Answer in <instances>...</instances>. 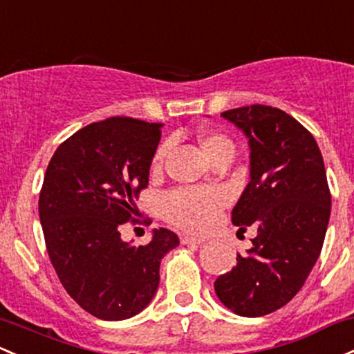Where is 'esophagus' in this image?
Segmentation results:
<instances>
[{
  "instance_id": "34e87169",
  "label": "esophagus",
  "mask_w": 354,
  "mask_h": 354,
  "mask_svg": "<svg viewBox=\"0 0 354 354\" xmlns=\"http://www.w3.org/2000/svg\"><path fill=\"white\" fill-rule=\"evenodd\" d=\"M203 242L205 239H200V236H192V235L181 236V243H183V245H200V243Z\"/></svg>"
}]
</instances>
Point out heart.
<instances>
[{
	"mask_svg": "<svg viewBox=\"0 0 354 354\" xmlns=\"http://www.w3.org/2000/svg\"><path fill=\"white\" fill-rule=\"evenodd\" d=\"M201 151L209 162L220 156H234L235 145L227 134L205 131L198 136ZM166 156V146H159L151 161V169L159 171ZM225 207V195L215 188H176L159 200L162 218L188 232H207Z\"/></svg>",
	"mask_w": 354,
	"mask_h": 354,
	"instance_id": "1",
	"label": "heart"
}]
</instances>
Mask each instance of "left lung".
Here are the masks:
<instances>
[{"label": "left lung", "mask_w": 354, "mask_h": 354, "mask_svg": "<svg viewBox=\"0 0 354 354\" xmlns=\"http://www.w3.org/2000/svg\"><path fill=\"white\" fill-rule=\"evenodd\" d=\"M221 115L250 145V181L232 223L254 225L257 236L215 292L239 316H266L296 296L321 254L331 215L324 161L313 134L281 109L254 104Z\"/></svg>", "instance_id": "8db88e82"}]
</instances>
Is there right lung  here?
<instances>
[{"label": "right lung", "instance_id": "add662e5", "mask_svg": "<svg viewBox=\"0 0 354 354\" xmlns=\"http://www.w3.org/2000/svg\"><path fill=\"white\" fill-rule=\"evenodd\" d=\"M161 124L109 118L57 147L41 185L38 212L50 262L68 296L104 321L141 313L156 294L161 259L180 245L168 228L146 245L122 242L136 223L134 201L149 183Z\"/></svg>", "mask_w": 354, "mask_h": 354}]
</instances>
